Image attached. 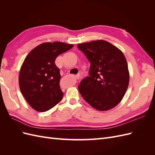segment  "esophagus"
<instances>
[{"label":"esophagus","instance_id":"1","mask_svg":"<svg viewBox=\"0 0 155 155\" xmlns=\"http://www.w3.org/2000/svg\"><path fill=\"white\" fill-rule=\"evenodd\" d=\"M76 78L77 79H79V78H80V75H79V74L77 75V76H76Z\"/></svg>","mask_w":155,"mask_h":155}]
</instances>
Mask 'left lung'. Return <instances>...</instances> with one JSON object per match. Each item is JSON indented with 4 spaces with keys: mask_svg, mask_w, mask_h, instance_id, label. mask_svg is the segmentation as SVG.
I'll return each mask as SVG.
<instances>
[{
    "mask_svg": "<svg viewBox=\"0 0 155 155\" xmlns=\"http://www.w3.org/2000/svg\"><path fill=\"white\" fill-rule=\"evenodd\" d=\"M78 48L91 63L89 76L78 86L81 95L98 110L118 105L127 89L129 72L122 51L104 40L78 44Z\"/></svg>",
    "mask_w": 155,
    "mask_h": 155,
    "instance_id": "8db88e82",
    "label": "left lung"
}]
</instances>
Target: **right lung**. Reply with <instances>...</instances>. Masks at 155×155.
Returning a JSON list of instances; mask_svg holds the SVG:
<instances>
[{"instance_id":"obj_1","label":"right lung","mask_w":155,"mask_h":155,"mask_svg":"<svg viewBox=\"0 0 155 155\" xmlns=\"http://www.w3.org/2000/svg\"><path fill=\"white\" fill-rule=\"evenodd\" d=\"M73 46L61 42L45 43L26 56L21 68L18 83L23 96L34 109L47 111L62 100L60 70L55 61Z\"/></svg>"}]
</instances>
